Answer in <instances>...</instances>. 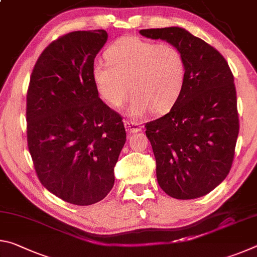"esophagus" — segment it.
<instances>
[{
	"label": "esophagus",
	"instance_id": "esophagus-1",
	"mask_svg": "<svg viewBox=\"0 0 257 257\" xmlns=\"http://www.w3.org/2000/svg\"><path fill=\"white\" fill-rule=\"evenodd\" d=\"M123 123H124L125 129H127V132L130 133V134L138 133V132H141V130H142L141 123L136 122V121H128V120H125Z\"/></svg>",
	"mask_w": 257,
	"mask_h": 257
}]
</instances>
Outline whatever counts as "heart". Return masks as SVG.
<instances>
[{"label": "heart", "mask_w": 257, "mask_h": 257, "mask_svg": "<svg viewBox=\"0 0 257 257\" xmlns=\"http://www.w3.org/2000/svg\"><path fill=\"white\" fill-rule=\"evenodd\" d=\"M105 59L107 63L94 64L92 76L99 96L108 105L121 107L132 92L129 114L142 118L151 110L167 113L179 99L186 64L181 52L170 43L155 44L125 36L107 47Z\"/></svg>", "instance_id": "b5f03b06"}]
</instances>
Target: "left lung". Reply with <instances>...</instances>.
I'll return each instance as SVG.
<instances>
[{"instance_id": "obj_1", "label": "left lung", "mask_w": 257, "mask_h": 257, "mask_svg": "<svg viewBox=\"0 0 257 257\" xmlns=\"http://www.w3.org/2000/svg\"><path fill=\"white\" fill-rule=\"evenodd\" d=\"M181 52L186 81L179 99L145 124L161 188L177 199L204 196L231 169L239 133L236 87L223 55L179 27L142 29Z\"/></svg>"}]
</instances>
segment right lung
Segmentation results:
<instances>
[{
	"mask_svg": "<svg viewBox=\"0 0 257 257\" xmlns=\"http://www.w3.org/2000/svg\"><path fill=\"white\" fill-rule=\"evenodd\" d=\"M103 29L62 35L42 52L27 89V144L41 184L86 206L106 196L125 142L122 116L98 97L92 70Z\"/></svg>",
	"mask_w": 257,
	"mask_h": 257,
	"instance_id": "add662e5",
	"label": "right lung"
}]
</instances>
